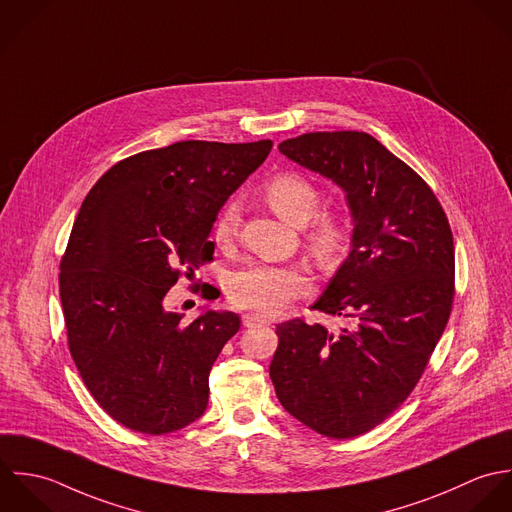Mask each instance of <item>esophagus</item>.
Instances as JSON below:
<instances>
[{"label": "esophagus", "instance_id": "34e87169", "mask_svg": "<svg viewBox=\"0 0 512 512\" xmlns=\"http://www.w3.org/2000/svg\"><path fill=\"white\" fill-rule=\"evenodd\" d=\"M243 324L247 328L257 326V324H269V318L263 314H257V312H247V314H243Z\"/></svg>", "mask_w": 512, "mask_h": 512}]
</instances>
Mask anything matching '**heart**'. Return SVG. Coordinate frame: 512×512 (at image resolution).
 <instances>
[{
  "label": "heart",
  "instance_id": "heart-1",
  "mask_svg": "<svg viewBox=\"0 0 512 512\" xmlns=\"http://www.w3.org/2000/svg\"><path fill=\"white\" fill-rule=\"evenodd\" d=\"M265 200L287 221L305 226L308 251L320 265L336 263L348 247V227L338 213L318 211V188L299 174H277L263 188ZM239 209L235 204L221 207L213 223V239L231 243L239 231ZM229 303L265 314L279 312L295 299L305 295L310 287L307 273L291 265L253 263L233 271L227 277Z\"/></svg>",
  "mask_w": 512,
  "mask_h": 512
}]
</instances>
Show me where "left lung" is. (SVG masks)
Returning a JSON list of instances; mask_svg holds the SVG:
<instances>
[{
	"label": "left lung",
	"instance_id": "1",
	"mask_svg": "<svg viewBox=\"0 0 512 512\" xmlns=\"http://www.w3.org/2000/svg\"><path fill=\"white\" fill-rule=\"evenodd\" d=\"M279 150L346 192L352 251L310 308L352 326L277 324L269 374L293 417L350 439L388 419L419 382L453 307V233L421 176L366 132H308Z\"/></svg>",
	"mask_w": 512,
	"mask_h": 512
}]
</instances>
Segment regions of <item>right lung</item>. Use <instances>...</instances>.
Instances as JSON below:
<instances>
[{
    "label": "right lung",
    "instance_id": "right-lung-1",
    "mask_svg": "<svg viewBox=\"0 0 512 512\" xmlns=\"http://www.w3.org/2000/svg\"><path fill=\"white\" fill-rule=\"evenodd\" d=\"M271 148L184 140L146 150L114 164L81 205L59 275L67 340L87 390L124 427L164 435L207 408L209 370L241 320L207 310L184 322L164 297L213 259L217 211Z\"/></svg>",
    "mask_w": 512,
    "mask_h": 512
}]
</instances>
